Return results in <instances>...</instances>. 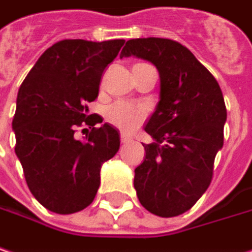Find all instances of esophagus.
I'll list each match as a JSON object with an SVG mask.
<instances>
[{
  "mask_svg": "<svg viewBox=\"0 0 252 252\" xmlns=\"http://www.w3.org/2000/svg\"><path fill=\"white\" fill-rule=\"evenodd\" d=\"M120 141H121L123 144H126V142H129V141H131V138H129V137H128L126 134L121 132V134H120Z\"/></svg>",
  "mask_w": 252,
  "mask_h": 252,
  "instance_id": "34e87169",
  "label": "esophagus"
}]
</instances>
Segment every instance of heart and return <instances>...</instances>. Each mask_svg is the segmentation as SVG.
I'll use <instances>...</instances> for the list:
<instances>
[{"instance_id":"heart-1","label":"heart","mask_w":252,"mask_h":252,"mask_svg":"<svg viewBox=\"0 0 252 252\" xmlns=\"http://www.w3.org/2000/svg\"><path fill=\"white\" fill-rule=\"evenodd\" d=\"M144 65L135 64L132 68ZM148 117V110L147 107L140 105V104H131V102H115L111 104L107 110H105V118L107 121L117 126L121 131H132L141 123L145 121V118Z\"/></svg>"}]
</instances>
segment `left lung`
Here are the masks:
<instances>
[{"label": "left lung", "instance_id": "obj_1", "mask_svg": "<svg viewBox=\"0 0 252 252\" xmlns=\"http://www.w3.org/2000/svg\"><path fill=\"white\" fill-rule=\"evenodd\" d=\"M153 63L161 95L145 126L154 138L142 144L145 158L135 168L141 205L158 217L188 211L211 184L214 159L224 144L227 108L214 75L187 47L168 38L126 41L124 57Z\"/></svg>", "mask_w": 252, "mask_h": 252}]
</instances>
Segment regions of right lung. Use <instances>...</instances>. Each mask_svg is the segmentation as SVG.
<instances>
[{"label": "right lung", "instance_id": "right-lung-1", "mask_svg": "<svg viewBox=\"0 0 252 252\" xmlns=\"http://www.w3.org/2000/svg\"><path fill=\"white\" fill-rule=\"evenodd\" d=\"M124 39H63L38 58L21 84L12 120L15 154L35 200L57 214L87 208L99 187V170L120 150V134L88 115L104 69ZM88 125L84 140L78 126ZM84 128L82 131H85Z\"/></svg>", "mask_w": 252, "mask_h": 252}]
</instances>
